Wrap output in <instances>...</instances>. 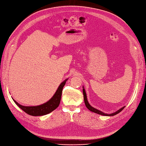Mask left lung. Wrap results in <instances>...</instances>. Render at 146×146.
Instances as JSON below:
<instances>
[{"mask_svg": "<svg viewBox=\"0 0 146 146\" xmlns=\"http://www.w3.org/2000/svg\"><path fill=\"white\" fill-rule=\"evenodd\" d=\"M83 96H84V101H85V105L86 106V108H87L89 110L92 111V112H94V113H98V114H99V115H104V116H113V115H117V113H119L121 112L122 110H123L124 108V107H122V108H121V109H119V110H117V111L114 112V113H112L111 114H108V113H103V111H99V110H97L96 108H94V107L91 106L90 105V104L88 103V100H87V97H86V92L85 90V88H84V87H83Z\"/></svg>", "mask_w": 146, "mask_h": 146, "instance_id": "1", "label": "left lung"}]
</instances>
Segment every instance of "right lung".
<instances>
[{
    "label": "right lung",
    "mask_w": 146,
    "mask_h": 146,
    "mask_svg": "<svg viewBox=\"0 0 146 146\" xmlns=\"http://www.w3.org/2000/svg\"><path fill=\"white\" fill-rule=\"evenodd\" d=\"M68 79L64 80L62 83L59 86L58 90H56V93L53 97L51 98L49 101H47L43 104H41L39 106H22L17 103L16 101H13L17 105L21 108L23 111H25V113L33 116H42L45 115L46 114H48L54 110L58 107L59 104L60 103L61 94H62V90L63 86H65L66 81H67Z\"/></svg>",
    "instance_id": "1"
}]
</instances>
